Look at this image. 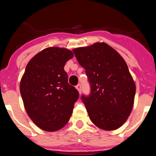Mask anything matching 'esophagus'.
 <instances>
[{
	"label": "esophagus",
	"instance_id": "1",
	"mask_svg": "<svg viewBox=\"0 0 156 156\" xmlns=\"http://www.w3.org/2000/svg\"><path fill=\"white\" fill-rule=\"evenodd\" d=\"M76 88L77 89V90H78V91H79V93L80 94V92H81V85L80 84H77L76 86Z\"/></svg>",
	"mask_w": 156,
	"mask_h": 156
}]
</instances>
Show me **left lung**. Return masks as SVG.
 Listing matches in <instances>:
<instances>
[{
  "label": "left lung",
  "mask_w": 156,
  "mask_h": 156,
  "mask_svg": "<svg viewBox=\"0 0 156 156\" xmlns=\"http://www.w3.org/2000/svg\"><path fill=\"white\" fill-rule=\"evenodd\" d=\"M84 68L90 94L82 95L90 120L105 130L120 127L132 111L136 86L124 59L105 43L73 50Z\"/></svg>",
  "instance_id": "1"
}]
</instances>
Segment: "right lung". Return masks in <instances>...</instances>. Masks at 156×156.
I'll return each mask as SVG.
<instances>
[{"instance_id":"1","label":"right lung","mask_w":156,"mask_h":156,"mask_svg":"<svg viewBox=\"0 0 156 156\" xmlns=\"http://www.w3.org/2000/svg\"><path fill=\"white\" fill-rule=\"evenodd\" d=\"M71 51L51 47L29 62L20 83L25 108L32 121L45 131L62 129L69 120L79 92L68 83L64 70Z\"/></svg>"}]
</instances>
